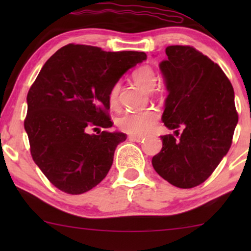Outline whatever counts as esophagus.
I'll return each mask as SVG.
<instances>
[{
	"mask_svg": "<svg viewBox=\"0 0 251 251\" xmlns=\"http://www.w3.org/2000/svg\"><path fill=\"white\" fill-rule=\"evenodd\" d=\"M129 139L130 140H133V142L140 143V142H142V140H144V137L143 136H138V135H131V136H129Z\"/></svg>",
	"mask_w": 251,
	"mask_h": 251,
	"instance_id": "34e87169",
	"label": "esophagus"
}]
</instances>
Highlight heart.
Returning a JSON list of instances; mask_svg holds the SVG:
<instances>
[{
  "mask_svg": "<svg viewBox=\"0 0 251 251\" xmlns=\"http://www.w3.org/2000/svg\"><path fill=\"white\" fill-rule=\"evenodd\" d=\"M132 78L140 88L146 91H152L156 83V75L152 68L142 66L132 73ZM120 85H113L108 94V101L111 106L118 104ZM159 121V113L154 109H146L140 112H126L118 120V126L122 131L132 135H145L152 130Z\"/></svg>",
  "mask_w": 251,
  "mask_h": 251,
  "instance_id": "b5f03b06",
  "label": "heart"
}]
</instances>
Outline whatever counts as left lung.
I'll list each match as a JSON object with an SVG mask.
<instances>
[{
	"instance_id": "obj_1",
	"label": "left lung",
	"mask_w": 251,
	"mask_h": 251,
	"mask_svg": "<svg viewBox=\"0 0 251 251\" xmlns=\"http://www.w3.org/2000/svg\"><path fill=\"white\" fill-rule=\"evenodd\" d=\"M160 63L168 96L162 122L175 130L161 136L162 150L153 156L157 174L174 186L203 183L227 154L238 125L234 90L222 68L193 47H167Z\"/></svg>"
}]
</instances>
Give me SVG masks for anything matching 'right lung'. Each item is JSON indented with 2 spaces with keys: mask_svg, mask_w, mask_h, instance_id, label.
<instances>
[{
  "mask_svg": "<svg viewBox=\"0 0 251 251\" xmlns=\"http://www.w3.org/2000/svg\"><path fill=\"white\" fill-rule=\"evenodd\" d=\"M145 52H107L100 48L68 44L43 65L27 95L24 122L30 154L50 183L68 194L97 186L111 169L123 132L111 128L108 94Z\"/></svg>",
  "mask_w": 251,
  "mask_h": 251,
  "instance_id": "right-lung-1",
  "label": "right lung"
}]
</instances>
